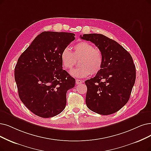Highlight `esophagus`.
Listing matches in <instances>:
<instances>
[{"instance_id":"34e87169","label":"esophagus","mask_w":151,"mask_h":151,"mask_svg":"<svg viewBox=\"0 0 151 151\" xmlns=\"http://www.w3.org/2000/svg\"><path fill=\"white\" fill-rule=\"evenodd\" d=\"M76 82V84H81L82 83H83V81L79 79H77Z\"/></svg>"}]
</instances>
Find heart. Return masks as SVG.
<instances>
[{"mask_svg":"<svg viewBox=\"0 0 151 151\" xmlns=\"http://www.w3.org/2000/svg\"><path fill=\"white\" fill-rule=\"evenodd\" d=\"M76 59H81L80 67L72 69L70 74L77 78H83L95 74L101 70L103 65V56L98 49L87 41H81L74 46L72 52L69 47H65L61 53V60L63 68L70 69L76 63Z\"/></svg>","mask_w":151,"mask_h":151,"instance_id":"heart-1","label":"heart"}]
</instances>
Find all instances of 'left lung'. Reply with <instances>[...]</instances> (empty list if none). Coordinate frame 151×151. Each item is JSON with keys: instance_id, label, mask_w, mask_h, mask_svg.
<instances>
[{"instance_id": "obj_1", "label": "left lung", "mask_w": 151, "mask_h": 151, "mask_svg": "<svg viewBox=\"0 0 151 151\" xmlns=\"http://www.w3.org/2000/svg\"><path fill=\"white\" fill-rule=\"evenodd\" d=\"M82 40L97 46L103 56L101 70L85 81L86 102L90 110L103 115L116 113L128 101L136 80V68L124 48L101 34H84Z\"/></svg>"}]
</instances>
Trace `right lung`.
<instances>
[{
	"label": "right lung",
	"instance_id": "add662e5",
	"mask_svg": "<svg viewBox=\"0 0 151 151\" xmlns=\"http://www.w3.org/2000/svg\"><path fill=\"white\" fill-rule=\"evenodd\" d=\"M75 35L44 32L20 55L15 68L19 97L29 110L41 118L61 113L66 105V93L76 81L63 69L61 53Z\"/></svg>",
	"mask_w": 151,
	"mask_h": 151
}]
</instances>
